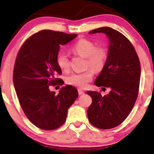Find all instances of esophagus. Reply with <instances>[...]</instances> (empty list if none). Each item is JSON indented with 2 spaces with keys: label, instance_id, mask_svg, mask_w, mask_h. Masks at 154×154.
<instances>
[{
  "label": "esophagus",
  "instance_id": "34e87169",
  "mask_svg": "<svg viewBox=\"0 0 154 154\" xmlns=\"http://www.w3.org/2000/svg\"><path fill=\"white\" fill-rule=\"evenodd\" d=\"M78 94L79 95H83V94H85V92L82 90H81V89H78Z\"/></svg>",
  "mask_w": 154,
  "mask_h": 154
}]
</instances>
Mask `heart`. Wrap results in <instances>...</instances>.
I'll list each match as a JSON object with an SVG mask.
<instances>
[{
    "label": "heart",
    "mask_w": 154,
    "mask_h": 154,
    "mask_svg": "<svg viewBox=\"0 0 154 154\" xmlns=\"http://www.w3.org/2000/svg\"><path fill=\"white\" fill-rule=\"evenodd\" d=\"M71 50L76 55L86 58V67H90L94 72H101L107 63L108 52L104 47H96V44L86 38H81L72 45ZM57 65L60 70L67 72L69 69V59L68 55L63 52L57 54L55 58ZM94 72L88 69L80 73H73L68 76L66 82L79 88H85L93 79Z\"/></svg>",
    "instance_id": "heart-1"
}]
</instances>
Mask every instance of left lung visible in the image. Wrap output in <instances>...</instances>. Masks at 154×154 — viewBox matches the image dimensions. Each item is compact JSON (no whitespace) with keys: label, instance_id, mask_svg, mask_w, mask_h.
<instances>
[{"label":"left lung","instance_id":"obj_1","mask_svg":"<svg viewBox=\"0 0 154 154\" xmlns=\"http://www.w3.org/2000/svg\"><path fill=\"white\" fill-rule=\"evenodd\" d=\"M97 33H104L109 42L107 63L94 84L109 88L110 91L104 96L96 91H87L92 98L87 114L93 126L109 129L121 124L134 107L139 91L141 69L134 47L122 33L109 27L89 32Z\"/></svg>","mask_w":154,"mask_h":154}]
</instances>
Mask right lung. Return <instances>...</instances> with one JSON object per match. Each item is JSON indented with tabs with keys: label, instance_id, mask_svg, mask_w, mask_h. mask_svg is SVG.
Returning <instances> with one entry per match:
<instances>
[{
	"label": "right lung",
	"instance_id": "right-lung-1",
	"mask_svg": "<svg viewBox=\"0 0 154 154\" xmlns=\"http://www.w3.org/2000/svg\"><path fill=\"white\" fill-rule=\"evenodd\" d=\"M77 34L43 30L28 38L20 48L13 72L15 91L23 112L35 126L53 130L66 121L67 111L78 97L74 86L61 88L58 95L50 85L61 84L56 78L62 73L55 61L60 47Z\"/></svg>",
	"mask_w": 154,
	"mask_h": 154
}]
</instances>
